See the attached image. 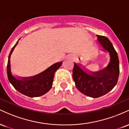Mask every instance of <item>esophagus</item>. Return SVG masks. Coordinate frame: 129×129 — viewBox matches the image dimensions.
Here are the masks:
<instances>
[{"label":"esophagus","mask_w":129,"mask_h":129,"mask_svg":"<svg viewBox=\"0 0 129 129\" xmlns=\"http://www.w3.org/2000/svg\"><path fill=\"white\" fill-rule=\"evenodd\" d=\"M67 57H72V56H70V55H68L67 56Z\"/></svg>","instance_id":"obj_1"}]
</instances>
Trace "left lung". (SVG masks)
Segmentation results:
<instances>
[{
	"mask_svg": "<svg viewBox=\"0 0 129 129\" xmlns=\"http://www.w3.org/2000/svg\"><path fill=\"white\" fill-rule=\"evenodd\" d=\"M98 45L108 53L110 60L107 66L96 72L88 70L79 63L74 62L73 78L78 90L87 96L96 98L107 94L116 85L119 78V63L118 54L106 37L96 35Z\"/></svg>",
	"mask_w": 129,
	"mask_h": 129,
	"instance_id": "left-lung-1",
	"label": "left lung"
}]
</instances>
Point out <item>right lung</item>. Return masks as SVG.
Masks as SVG:
<instances>
[{
  "instance_id": "1",
  "label": "right lung",
  "mask_w": 129,
  "mask_h": 129,
  "mask_svg": "<svg viewBox=\"0 0 129 129\" xmlns=\"http://www.w3.org/2000/svg\"><path fill=\"white\" fill-rule=\"evenodd\" d=\"M13 47L8 56L7 75L9 81L19 92L28 97L34 98L44 95L51 88L56 71L61 66L62 62H58L47 68L38 75L29 77H21L13 75L11 72V55L16 45Z\"/></svg>"
}]
</instances>
